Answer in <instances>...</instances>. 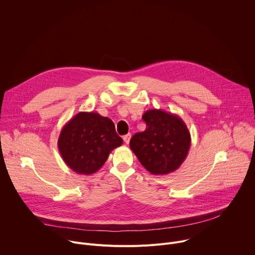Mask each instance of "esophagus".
<instances>
[{
    "instance_id": "1",
    "label": "esophagus",
    "mask_w": 255,
    "mask_h": 255,
    "mask_svg": "<svg viewBox=\"0 0 255 255\" xmlns=\"http://www.w3.org/2000/svg\"><path fill=\"white\" fill-rule=\"evenodd\" d=\"M130 139H131V133H128V134H126V135L123 136V140H124V142H125L126 144L129 143Z\"/></svg>"
}]
</instances>
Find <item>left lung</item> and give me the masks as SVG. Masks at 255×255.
I'll use <instances>...</instances> for the list:
<instances>
[{
  "label": "left lung",
  "instance_id": "8db88e82",
  "mask_svg": "<svg viewBox=\"0 0 255 255\" xmlns=\"http://www.w3.org/2000/svg\"><path fill=\"white\" fill-rule=\"evenodd\" d=\"M142 119L146 129L130 140V148L144 168L152 174H167L176 170L188 156L191 134L180 117L151 109Z\"/></svg>",
  "mask_w": 255,
  "mask_h": 255
}]
</instances>
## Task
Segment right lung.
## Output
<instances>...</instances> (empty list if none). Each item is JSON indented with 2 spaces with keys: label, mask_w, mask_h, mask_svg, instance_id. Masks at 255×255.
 <instances>
[{
  "label": "right lung",
  "mask_w": 255,
  "mask_h": 255,
  "mask_svg": "<svg viewBox=\"0 0 255 255\" xmlns=\"http://www.w3.org/2000/svg\"><path fill=\"white\" fill-rule=\"evenodd\" d=\"M122 143L111 119L97 112H80L61 129L57 146L71 170L89 175L98 171Z\"/></svg>",
  "instance_id": "1"
}]
</instances>
